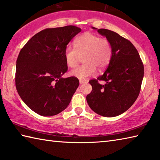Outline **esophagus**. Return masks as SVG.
<instances>
[{"mask_svg":"<svg viewBox=\"0 0 160 160\" xmlns=\"http://www.w3.org/2000/svg\"><path fill=\"white\" fill-rule=\"evenodd\" d=\"M84 83H86V81H84V80H79V83L80 84H83Z\"/></svg>","mask_w":160,"mask_h":160,"instance_id":"1","label":"esophagus"}]
</instances>
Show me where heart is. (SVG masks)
<instances>
[{
    "label": "heart",
    "mask_w": 160,
    "mask_h": 160,
    "mask_svg": "<svg viewBox=\"0 0 160 160\" xmlns=\"http://www.w3.org/2000/svg\"><path fill=\"white\" fill-rule=\"evenodd\" d=\"M83 56V65L70 72V75L80 80H85L95 73L96 68L101 70L109 62L111 47L106 38H100L91 32H85L74 40V47H66L64 57L66 64L74 68L79 56Z\"/></svg>",
    "instance_id": "1"
}]
</instances>
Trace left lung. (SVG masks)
I'll use <instances>...</instances> for the list:
<instances>
[{
    "mask_svg": "<svg viewBox=\"0 0 160 160\" xmlns=\"http://www.w3.org/2000/svg\"><path fill=\"white\" fill-rule=\"evenodd\" d=\"M111 47V58L104 73L89 81L92 91L86 96L90 108L102 116H119L131 107L139 95L144 68L131 42L109 30L98 29ZM105 81L104 84L98 81Z\"/></svg>",
    "mask_w": 160,
    "mask_h": 160,
    "instance_id": "1",
    "label": "left lung"
}]
</instances>
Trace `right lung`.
Masks as SVG:
<instances>
[{"instance_id": "add662e5", "label": "right lung", "mask_w": 160, "mask_h": 160, "mask_svg": "<svg viewBox=\"0 0 160 160\" xmlns=\"http://www.w3.org/2000/svg\"><path fill=\"white\" fill-rule=\"evenodd\" d=\"M81 31L74 26L44 29L20 51L16 88L24 103L39 115L52 116L65 110L79 85L77 78L62 76L68 71L65 48Z\"/></svg>"}]
</instances>
